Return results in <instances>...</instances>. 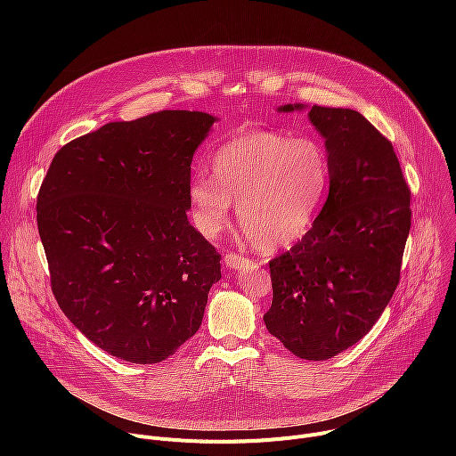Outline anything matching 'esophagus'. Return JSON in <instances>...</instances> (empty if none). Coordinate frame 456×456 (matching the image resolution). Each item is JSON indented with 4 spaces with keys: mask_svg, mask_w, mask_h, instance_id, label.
I'll list each match as a JSON object with an SVG mask.
<instances>
[{
    "mask_svg": "<svg viewBox=\"0 0 456 456\" xmlns=\"http://www.w3.org/2000/svg\"><path fill=\"white\" fill-rule=\"evenodd\" d=\"M224 264H225L229 269H243V267L250 265V259L245 257V256L234 254V252H227V254L224 256Z\"/></svg>",
    "mask_w": 456,
    "mask_h": 456,
    "instance_id": "1",
    "label": "esophagus"
}]
</instances>
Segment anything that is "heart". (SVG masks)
I'll use <instances>...</instances> for the list:
<instances>
[{"instance_id": "1", "label": "heart", "mask_w": 456, "mask_h": 456, "mask_svg": "<svg viewBox=\"0 0 456 456\" xmlns=\"http://www.w3.org/2000/svg\"><path fill=\"white\" fill-rule=\"evenodd\" d=\"M327 148L310 137L292 139L273 129H250L215 155V182L197 176L189 202L199 231L215 238L238 202L240 225L262 250H278L310 231L330 185Z\"/></svg>"}]
</instances>
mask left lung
Returning a JSON list of instances; mask_svg holds the SVG:
<instances>
[{
    "label": "left lung",
    "instance_id": "left-lung-1",
    "mask_svg": "<svg viewBox=\"0 0 456 456\" xmlns=\"http://www.w3.org/2000/svg\"><path fill=\"white\" fill-rule=\"evenodd\" d=\"M308 117L327 144L330 191L306 236L269 262L264 321L294 355L324 361L361 341L392 299L411 191L394 144L359 111L314 104Z\"/></svg>",
    "mask_w": 456,
    "mask_h": 456
}]
</instances>
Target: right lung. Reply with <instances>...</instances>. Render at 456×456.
I'll return each instance as SVG.
<instances>
[{"label":"right lung","instance_id":"right-lung-1","mask_svg":"<svg viewBox=\"0 0 456 456\" xmlns=\"http://www.w3.org/2000/svg\"><path fill=\"white\" fill-rule=\"evenodd\" d=\"M216 118L164 110L64 144L37 194V229L59 308L127 362L173 355L202 324L222 278L187 222L191 160Z\"/></svg>","mask_w":456,"mask_h":456}]
</instances>
